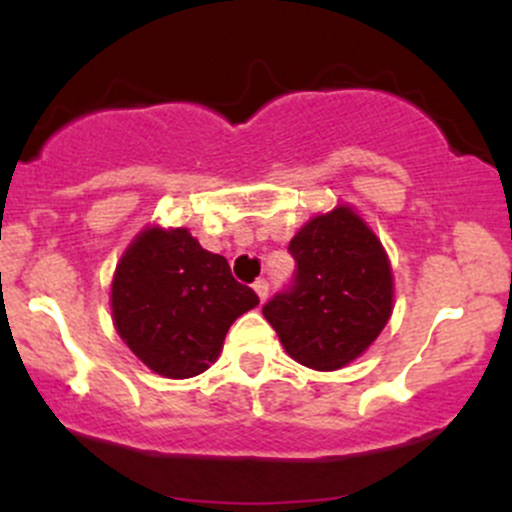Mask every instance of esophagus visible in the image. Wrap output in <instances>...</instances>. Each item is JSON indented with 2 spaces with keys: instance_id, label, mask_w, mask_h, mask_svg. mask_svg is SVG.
Listing matches in <instances>:
<instances>
[{
  "instance_id": "esophagus-1",
  "label": "esophagus",
  "mask_w": 512,
  "mask_h": 512,
  "mask_svg": "<svg viewBox=\"0 0 512 512\" xmlns=\"http://www.w3.org/2000/svg\"><path fill=\"white\" fill-rule=\"evenodd\" d=\"M252 289H255V292H257L260 302H265L267 292H270V282H267L265 277H260V280H255V285H252Z\"/></svg>"
}]
</instances>
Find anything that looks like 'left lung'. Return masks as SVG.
<instances>
[{"label":"left lung","instance_id":"obj_1","mask_svg":"<svg viewBox=\"0 0 512 512\" xmlns=\"http://www.w3.org/2000/svg\"><path fill=\"white\" fill-rule=\"evenodd\" d=\"M292 282L262 307L287 354L317 371L349 364L391 317L386 252L354 210L309 220L289 242Z\"/></svg>","mask_w":512,"mask_h":512}]
</instances>
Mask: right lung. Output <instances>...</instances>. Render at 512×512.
Segmentation results:
<instances>
[{
	"mask_svg": "<svg viewBox=\"0 0 512 512\" xmlns=\"http://www.w3.org/2000/svg\"><path fill=\"white\" fill-rule=\"evenodd\" d=\"M255 289L232 277L223 255L185 227L141 232L116 267L111 309L133 354L168 379H188L218 359L230 324L257 307Z\"/></svg>",
	"mask_w": 512,
	"mask_h": 512,
	"instance_id": "add662e5",
	"label": "right lung"
}]
</instances>
